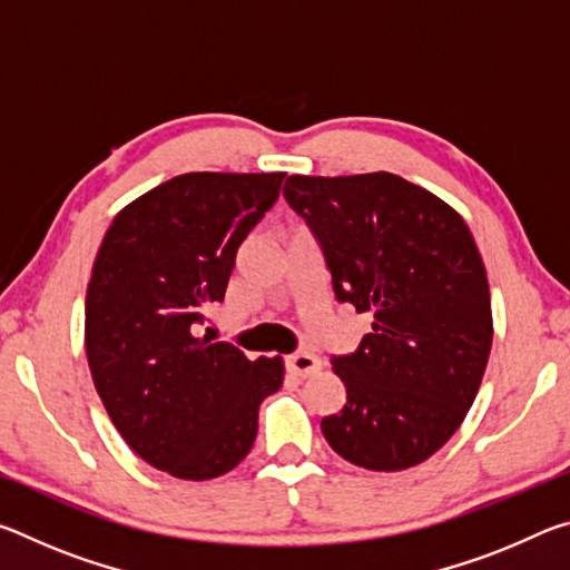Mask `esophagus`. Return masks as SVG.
Instances as JSON below:
<instances>
[{"mask_svg":"<svg viewBox=\"0 0 570 570\" xmlns=\"http://www.w3.org/2000/svg\"><path fill=\"white\" fill-rule=\"evenodd\" d=\"M286 366L288 372L294 374V377H308V374H314L320 370L322 362L316 354H308V352H296V354H288L286 356Z\"/></svg>","mask_w":570,"mask_h":570,"instance_id":"obj_1","label":"esophagus"}]
</instances>
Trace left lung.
Returning a JSON list of instances; mask_svg holds the SVG:
<instances>
[{
    "instance_id": "obj_1",
    "label": "left lung",
    "mask_w": 570,
    "mask_h": 570,
    "mask_svg": "<svg viewBox=\"0 0 570 570\" xmlns=\"http://www.w3.org/2000/svg\"><path fill=\"white\" fill-rule=\"evenodd\" d=\"M334 294L372 312L354 354L334 356L344 407L322 420L336 455L374 472L420 465L455 435L493 344L482 256L455 208L394 173L288 176Z\"/></svg>"
}]
</instances>
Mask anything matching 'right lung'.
<instances>
[{"label": "right lung", "mask_w": 570, "mask_h": 570, "mask_svg": "<svg viewBox=\"0 0 570 570\" xmlns=\"http://www.w3.org/2000/svg\"><path fill=\"white\" fill-rule=\"evenodd\" d=\"M286 173H183L130 200L105 234L85 296L95 390L135 455L180 480L234 470L282 356H248L193 330L224 302L238 246Z\"/></svg>", "instance_id": "1"}]
</instances>
